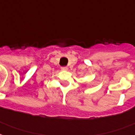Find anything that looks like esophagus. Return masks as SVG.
<instances>
[{"mask_svg":"<svg viewBox=\"0 0 135 135\" xmlns=\"http://www.w3.org/2000/svg\"><path fill=\"white\" fill-rule=\"evenodd\" d=\"M61 69L62 71H67L68 70V67L67 66H62L61 68Z\"/></svg>","mask_w":135,"mask_h":135,"instance_id":"34e87169","label":"esophagus"}]
</instances>
